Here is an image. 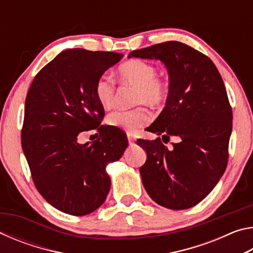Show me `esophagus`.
Returning <instances> with one entry per match:
<instances>
[{
  "label": "esophagus",
  "mask_w": 253,
  "mask_h": 253,
  "mask_svg": "<svg viewBox=\"0 0 253 253\" xmlns=\"http://www.w3.org/2000/svg\"><path fill=\"white\" fill-rule=\"evenodd\" d=\"M127 138H128V142H129V144H130V145H131V144H134V143H135V140H136L135 136L132 135V134H127Z\"/></svg>",
  "instance_id": "1"
}]
</instances>
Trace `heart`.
I'll return each instance as SVG.
<instances>
[{
  "mask_svg": "<svg viewBox=\"0 0 253 253\" xmlns=\"http://www.w3.org/2000/svg\"><path fill=\"white\" fill-rule=\"evenodd\" d=\"M118 78L123 84L136 85V104H148L158 107L168 100L169 93V81L157 76L156 67L140 59H131L118 67ZM115 83L107 76H101L95 84V97L104 108L114 105ZM152 113L146 106L132 109H117L107 117L108 125L128 132H134L152 122Z\"/></svg>",
  "mask_w": 253,
  "mask_h": 253,
  "instance_id": "obj_1",
  "label": "heart"
}]
</instances>
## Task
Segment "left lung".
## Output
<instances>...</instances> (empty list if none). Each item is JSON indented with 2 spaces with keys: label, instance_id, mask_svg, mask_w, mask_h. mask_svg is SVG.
<instances>
[{
  "label": "left lung",
  "instance_id": "left-lung-1",
  "mask_svg": "<svg viewBox=\"0 0 253 253\" xmlns=\"http://www.w3.org/2000/svg\"><path fill=\"white\" fill-rule=\"evenodd\" d=\"M130 57L160 59L169 74V93L148 131L179 138L168 148L158 137L138 139L147 153L139 172L148 195L162 207L185 210L207 198L228 165L232 108L223 80L208 55L177 41L135 50Z\"/></svg>",
  "mask_w": 253,
  "mask_h": 253
}]
</instances>
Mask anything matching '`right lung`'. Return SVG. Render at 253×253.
<instances>
[{
	"mask_svg": "<svg viewBox=\"0 0 253 253\" xmlns=\"http://www.w3.org/2000/svg\"><path fill=\"white\" fill-rule=\"evenodd\" d=\"M124 55L109 51L69 49L34 77L25 99L21 143L34 185L45 201L71 215H87L110 190L106 166L128 145L119 128L100 125L105 116L95 97L99 77ZM100 137L81 145V132Z\"/></svg>",
	"mask_w": 253,
	"mask_h": 253,
	"instance_id": "add662e5",
	"label": "right lung"
}]
</instances>
